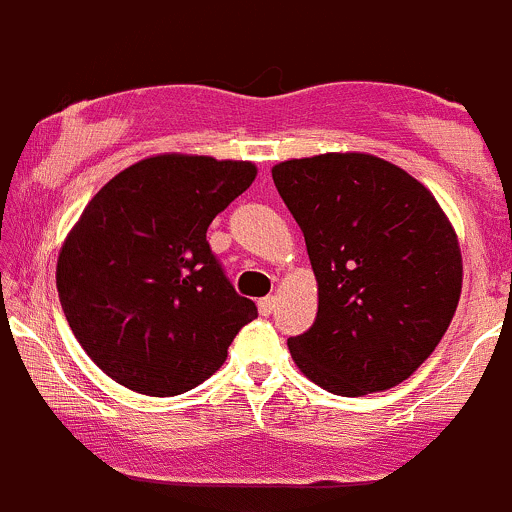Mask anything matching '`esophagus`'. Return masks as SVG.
Instances as JSON below:
<instances>
[{"mask_svg":"<svg viewBox=\"0 0 512 512\" xmlns=\"http://www.w3.org/2000/svg\"><path fill=\"white\" fill-rule=\"evenodd\" d=\"M274 306H277V299L274 297H265V299L257 301V309H260L262 316H270L274 311Z\"/></svg>","mask_w":512,"mask_h":512,"instance_id":"obj_1","label":"esophagus"}]
</instances>
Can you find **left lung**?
I'll use <instances>...</instances> for the list:
<instances>
[{"instance_id":"left-lung-1","label":"left lung","mask_w":512,"mask_h":512,"mask_svg":"<svg viewBox=\"0 0 512 512\" xmlns=\"http://www.w3.org/2000/svg\"><path fill=\"white\" fill-rule=\"evenodd\" d=\"M272 179L319 282L314 326L287 341L294 363L333 395L400 385L461 297L459 240L437 198L373 154L282 161Z\"/></svg>"}]
</instances>
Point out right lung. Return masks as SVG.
<instances>
[{"label":"right lung","mask_w":512,"mask_h":512,"mask_svg":"<svg viewBox=\"0 0 512 512\" xmlns=\"http://www.w3.org/2000/svg\"><path fill=\"white\" fill-rule=\"evenodd\" d=\"M252 161L159 154L95 193L56 267L63 314L115 383L171 397L208 380L257 316L206 240L255 181Z\"/></svg>","instance_id":"obj_1"}]
</instances>
